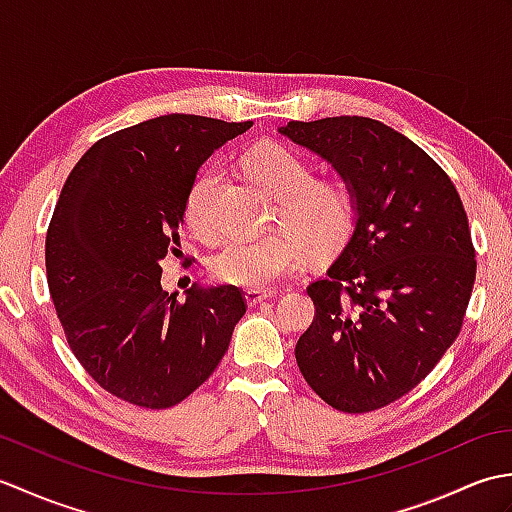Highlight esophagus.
Returning a JSON list of instances; mask_svg holds the SVG:
<instances>
[{
  "mask_svg": "<svg viewBox=\"0 0 512 512\" xmlns=\"http://www.w3.org/2000/svg\"><path fill=\"white\" fill-rule=\"evenodd\" d=\"M273 295H275L273 290H262V288H248V290L244 292L248 306H257V303H262L264 299L273 297Z\"/></svg>",
  "mask_w": 512,
  "mask_h": 512,
  "instance_id": "34e87169",
  "label": "esophagus"
}]
</instances>
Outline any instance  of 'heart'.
<instances>
[{"instance_id": "1", "label": "heart", "mask_w": 512, "mask_h": 512, "mask_svg": "<svg viewBox=\"0 0 512 512\" xmlns=\"http://www.w3.org/2000/svg\"><path fill=\"white\" fill-rule=\"evenodd\" d=\"M248 178L273 195L277 220L289 231H275L257 239H231L215 250L209 270L217 281L242 288H266L303 262V253L328 257L352 235L356 220L354 195L341 180H312V167L297 151L279 143H262L244 158ZM215 171L204 169L187 198V224L200 237L213 235V220L206 209V193Z\"/></svg>"}]
</instances>
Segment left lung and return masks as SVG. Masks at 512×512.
Instances as JSON below:
<instances>
[{
  "instance_id": "left-lung-1",
  "label": "left lung",
  "mask_w": 512,
  "mask_h": 512,
  "mask_svg": "<svg viewBox=\"0 0 512 512\" xmlns=\"http://www.w3.org/2000/svg\"><path fill=\"white\" fill-rule=\"evenodd\" d=\"M279 134L328 160L356 204L352 237L308 286L317 312L297 365L330 407L380 409L409 394L462 330L477 268L462 200L427 151L374 118L290 121Z\"/></svg>"
}]
</instances>
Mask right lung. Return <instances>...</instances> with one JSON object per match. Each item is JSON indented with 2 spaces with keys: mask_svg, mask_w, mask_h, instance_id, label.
<instances>
[{
  "mask_svg": "<svg viewBox=\"0 0 512 512\" xmlns=\"http://www.w3.org/2000/svg\"><path fill=\"white\" fill-rule=\"evenodd\" d=\"M253 125L167 114L101 138L76 162L46 235L48 288L70 350L112 396L167 409L228 350L244 292L160 286L202 162Z\"/></svg>",
  "mask_w": 512,
  "mask_h": 512,
  "instance_id": "obj_1",
  "label": "right lung"
}]
</instances>
